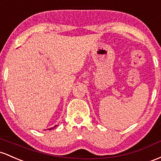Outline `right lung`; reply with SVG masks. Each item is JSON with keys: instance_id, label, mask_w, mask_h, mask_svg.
<instances>
[{"instance_id": "obj_1", "label": "right lung", "mask_w": 161, "mask_h": 161, "mask_svg": "<svg viewBox=\"0 0 161 161\" xmlns=\"http://www.w3.org/2000/svg\"><path fill=\"white\" fill-rule=\"evenodd\" d=\"M58 125H55V126H54V127H52V128H51V129H49V130H52V129H54V128H55V127H56V126Z\"/></svg>"}]
</instances>
